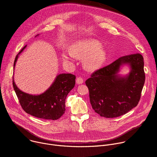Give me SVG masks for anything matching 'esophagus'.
Returning a JSON list of instances; mask_svg holds the SVG:
<instances>
[{
    "mask_svg": "<svg viewBox=\"0 0 157 157\" xmlns=\"http://www.w3.org/2000/svg\"><path fill=\"white\" fill-rule=\"evenodd\" d=\"M83 83V79L81 77H79V78H77L76 79V83L78 85H79V84H82Z\"/></svg>",
    "mask_w": 157,
    "mask_h": 157,
    "instance_id": "esophagus-1",
    "label": "esophagus"
}]
</instances>
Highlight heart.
<instances>
[{"label":"heart","mask_w":157,"mask_h":157,"mask_svg":"<svg viewBox=\"0 0 157 157\" xmlns=\"http://www.w3.org/2000/svg\"><path fill=\"white\" fill-rule=\"evenodd\" d=\"M98 40L92 39L78 40L73 43L70 48L71 53L63 54L64 61H70L73 56L84 59V65L88 71L99 69L106 59L105 51Z\"/></svg>","instance_id":"1"}]
</instances>
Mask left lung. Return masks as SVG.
Returning a JSON list of instances; mask_svg holds the SVG:
<instances>
[{
  "label": "left lung",
  "mask_w": 157,
  "mask_h": 157,
  "mask_svg": "<svg viewBox=\"0 0 157 157\" xmlns=\"http://www.w3.org/2000/svg\"><path fill=\"white\" fill-rule=\"evenodd\" d=\"M125 64L129 66L130 72L121 77L118 72ZM144 81L143 57L136 53L121 56L95 71L85 83L95 112L105 118H115L137 106Z\"/></svg>",
  "instance_id": "obj_1"
}]
</instances>
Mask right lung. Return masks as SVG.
<instances>
[{
  "mask_svg": "<svg viewBox=\"0 0 157 157\" xmlns=\"http://www.w3.org/2000/svg\"><path fill=\"white\" fill-rule=\"evenodd\" d=\"M26 46H24L16 55L14 69L19 55ZM75 79L76 76L71 74H59L49 88L39 95H31L22 92L15 84L14 78L13 85L21 108L27 113L39 118L55 120L60 118L65 113L66 97L75 86Z\"/></svg>",
  "mask_w": 157,
  "mask_h": 157,
  "instance_id": "obj_1",
  "label": "right lung"
}]
</instances>
